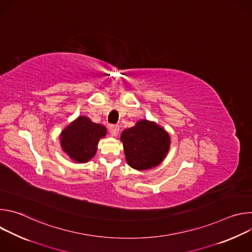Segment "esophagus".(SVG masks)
I'll return each mask as SVG.
<instances>
[{"mask_svg":"<svg viewBox=\"0 0 252 252\" xmlns=\"http://www.w3.org/2000/svg\"><path fill=\"white\" fill-rule=\"evenodd\" d=\"M109 129H110V132H111V134H112L113 136H117L118 133H119V131H120V126H116V125H111L110 127H109Z\"/></svg>","mask_w":252,"mask_h":252,"instance_id":"1","label":"esophagus"}]
</instances>
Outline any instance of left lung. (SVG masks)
<instances>
[{
    "mask_svg": "<svg viewBox=\"0 0 252 252\" xmlns=\"http://www.w3.org/2000/svg\"><path fill=\"white\" fill-rule=\"evenodd\" d=\"M121 140L126 162L136 170L151 169L160 164L170 146L169 134L148 120H141L134 126L125 129Z\"/></svg>",
    "mask_w": 252,
    "mask_h": 252,
    "instance_id": "1",
    "label": "left lung"
}]
</instances>
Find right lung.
<instances>
[{"label":"right lung","mask_w":252,"mask_h":252,"mask_svg":"<svg viewBox=\"0 0 252 252\" xmlns=\"http://www.w3.org/2000/svg\"><path fill=\"white\" fill-rule=\"evenodd\" d=\"M105 134L106 128L103 126L81 116L62 131L61 146L71 159L85 163L94 157L98 141Z\"/></svg>","instance_id":"1"}]
</instances>
